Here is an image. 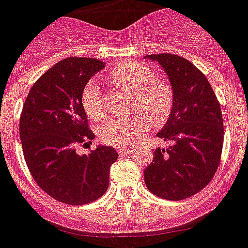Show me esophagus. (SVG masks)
Returning <instances> with one entry per match:
<instances>
[{
  "mask_svg": "<svg viewBox=\"0 0 248 248\" xmlns=\"http://www.w3.org/2000/svg\"><path fill=\"white\" fill-rule=\"evenodd\" d=\"M117 152L120 154H128V153L133 152V148H128V147H119L117 148Z\"/></svg>",
  "mask_w": 248,
  "mask_h": 248,
  "instance_id": "obj_1",
  "label": "esophagus"
}]
</instances>
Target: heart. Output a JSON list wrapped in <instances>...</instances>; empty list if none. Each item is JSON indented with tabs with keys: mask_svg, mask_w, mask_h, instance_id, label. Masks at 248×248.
<instances>
[{
	"mask_svg": "<svg viewBox=\"0 0 248 248\" xmlns=\"http://www.w3.org/2000/svg\"><path fill=\"white\" fill-rule=\"evenodd\" d=\"M108 78L113 84L131 94H136L132 116L111 117L99 128L100 140L105 144L127 145L135 143L149 127L161 124L169 119L173 108V92L168 82L156 79L154 72L136 62H121L111 68ZM83 110L92 120L103 119L105 113L103 96L95 82L84 85L80 98Z\"/></svg>",
	"mask_w": 248,
	"mask_h": 248,
	"instance_id": "heart-1",
	"label": "heart"
}]
</instances>
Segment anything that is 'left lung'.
Segmentation results:
<instances>
[{
	"label": "left lung",
	"instance_id": "left-lung-1",
	"mask_svg": "<svg viewBox=\"0 0 248 248\" xmlns=\"http://www.w3.org/2000/svg\"><path fill=\"white\" fill-rule=\"evenodd\" d=\"M166 72L173 108L158 137L171 142L156 148L144 170L147 188L158 197L181 201L204 188L221 159L224 124L220 104L209 82L193 63L179 55H148Z\"/></svg>",
	"mask_w": 248,
	"mask_h": 248
}]
</instances>
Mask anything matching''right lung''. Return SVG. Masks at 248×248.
I'll list each match as a JSON object with an SVG mask.
<instances>
[{
    "mask_svg": "<svg viewBox=\"0 0 248 248\" xmlns=\"http://www.w3.org/2000/svg\"><path fill=\"white\" fill-rule=\"evenodd\" d=\"M104 66L89 57L62 60L34 83L20 115L23 154L34 181L66 204L82 205L100 198L108 187L111 165L119 158L106 145H98L88 155L76 152L95 137L80 98L88 80Z\"/></svg>",
    "mask_w": 248,
    "mask_h": 248,
    "instance_id": "obj_1",
    "label": "right lung"
}]
</instances>
